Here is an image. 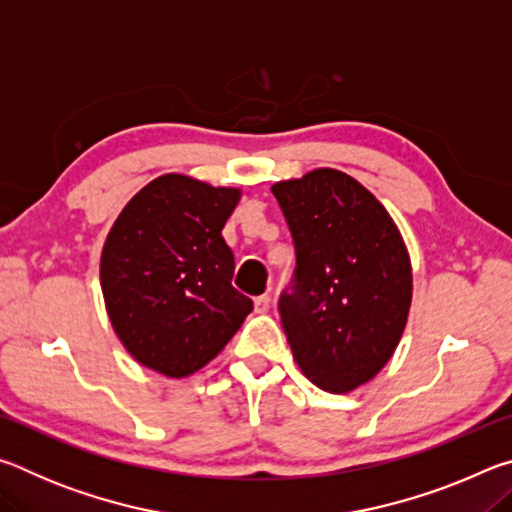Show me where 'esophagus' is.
I'll return each instance as SVG.
<instances>
[{
    "label": "esophagus",
    "mask_w": 512,
    "mask_h": 512,
    "mask_svg": "<svg viewBox=\"0 0 512 512\" xmlns=\"http://www.w3.org/2000/svg\"><path fill=\"white\" fill-rule=\"evenodd\" d=\"M271 309V296H259V298H255V311L257 314H266V311Z\"/></svg>",
    "instance_id": "34e87169"
}]
</instances>
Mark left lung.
Instances as JSON below:
<instances>
[{
  "label": "left lung",
  "mask_w": 512,
  "mask_h": 512,
  "mask_svg": "<svg viewBox=\"0 0 512 512\" xmlns=\"http://www.w3.org/2000/svg\"><path fill=\"white\" fill-rule=\"evenodd\" d=\"M296 244L280 316L311 384L350 393L375 379L409 323L413 268L393 216L359 180L320 167L271 187Z\"/></svg>",
  "instance_id": "left-lung-1"
}]
</instances>
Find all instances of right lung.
<instances>
[{"label": "right lung", "instance_id": "obj_1", "mask_svg": "<svg viewBox=\"0 0 512 512\" xmlns=\"http://www.w3.org/2000/svg\"><path fill=\"white\" fill-rule=\"evenodd\" d=\"M239 201V187L164 173L112 223L99 264L103 302L117 339L144 368L194 375L253 311L232 287L235 255L221 235Z\"/></svg>", "mask_w": 512, "mask_h": 512}]
</instances>
